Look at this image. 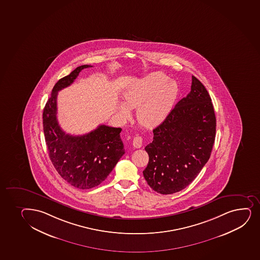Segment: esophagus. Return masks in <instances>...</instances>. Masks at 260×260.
Returning a JSON list of instances; mask_svg holds the SVG:
<instances>
[{"label":"esophagus","instance_id":"esophagus-1","mask_svg":"<svg viewBox=\"0 0 260 260\" xmlns=\"http://www.w3.org/2000/svg\"><path fill=\"white\" fill-rule=\"evenodd\" d=\"M142 144H143V138H142V137H134V139H133V146H134L135 148H141Z\"/></svg>","mask_w":260,"mask_h":260}]
</instances>
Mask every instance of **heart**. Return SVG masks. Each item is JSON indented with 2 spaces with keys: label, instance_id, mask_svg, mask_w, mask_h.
I'll return each mask as SVG.
<instances>
[{
  "label": "heart",
  "instance_id": "obj_1",
  "mask_svg": "<svg viewBox=\"0 0 260 260\" xmlns=\"http://www.w3.org/2000/svg\"><path fill=\"white\" fill-rule=\"evenodd\" d=\"M179 93L178 85L164 73H150L137 82L124 95L119 105L121 116L128 118L129 109H137L141 125L153 128L164 122L172 110Z\"/></svg>",
  "mask_w": 260,
  "mask_h": 260
}]
</instances>
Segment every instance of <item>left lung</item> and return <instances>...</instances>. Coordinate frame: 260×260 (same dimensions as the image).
<instances>
[{"instance_id": "8db88e82", "label": "left lung", "mask_w": 260, "mask_h": 260, "mask_svg": "<svg viewBox=\"0 0 260 260\" xmlns=\"http://www.w3.org/2000/svg\"><path fill=\"white\" fill-rule=\"evenodd\" d=\"M145 147L149 164L143 176L161 194L187 187L210 158L216 135V117L210 95L192 76L191 90L180 100Z\"/></svg>"}]
</instances>
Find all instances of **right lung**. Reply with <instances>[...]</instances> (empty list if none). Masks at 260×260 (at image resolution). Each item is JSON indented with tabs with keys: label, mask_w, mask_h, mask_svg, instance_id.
I'll return each instance as SVG.
<instances>
[{
	"label": "right lung",
	"mask_w": 260,
	"mask_h": 260,
	"mask_svg": "<svg viewBox=\"0 0 260 260\" xmlns=\"http://www.w3.org/2000/svg\"><path fill=\"white\" fill-rule=\"evenodd\" d=\"M88 68L92 67L84 64L59 79L43 110V131L50 160L62 178L79 189L99 186L125 153L121 128L103 124L87 134L72 136L58 125V91L72 85L79 73Z\"/></svg>",
	"instance_id": "obj_1"
}]
</instances>
